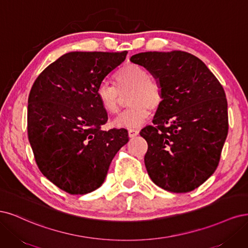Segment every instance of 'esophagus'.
<instances>
[{
    "label": "esophagus",
    "instance_id": "34e87169",
    "mask_svg": "<svg viewBox=\"0 0 248 248\" xmlns=\"http://www.w3.org/2000/svg\"><path fill=\"white\" fill-rule=\"evenodd\" d=\"M139 134V131L136 130V129H130L129 130V136L130 138H135L136 136H137Z\"/></svg>",
    "mask_w": 248,
    "mask_h": 248
}]
</instances>
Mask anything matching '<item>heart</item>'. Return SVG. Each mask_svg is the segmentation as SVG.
I'll return each mask as SVG.
<instances>
[{"label":"heart","mask_w":248,"mask_h":248,"mask_svg":"<svg viewBox=\"0 0 248 248\" xmlns=\"http://www.w3.org/2000/svg\"><path fill=\"white\" fill-rule=\"evenodd\" d=\"M115 86L102 83L97 89V99L102 109L108 114H115L119 110L121 93L131 91L129 105L112 123L116 127L136 129L145 123L150 109H157L163 102V87L156 79L149 76V72L137 63H125L114 76Z\"/></svg>","instance_id":"b5f03b06"}]
</instances>
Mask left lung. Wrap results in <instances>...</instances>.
<instances>
[{
	"mask_svg": "<svg viewBox=\"0 0 248 248\" xmlns=\"http://www.w3.org/2000/svg\"><path fill=\"white\" fill-rule=\"evenodd\" d=\"M130 61L163 87V102L140 135L147 141V173L172 193H188L217 170L228 135V103L217 78L186 51H148Z\"/></svg>",
	"mask_w": 248,
	"mask_h": 248,
	"instance_id": "left-lung-1",
	"label": "left lung"
}]
</instances>
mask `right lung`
I'll return each mask as SVG.
<instances>
[{
  "instance_id": "right-lung-1",
  "label": "right lung",
  "mask_w": 248,
  "mask_h": 248,
  "mask_svg": "<svg viewBox=\"0 0 248 248\" xmlns=\"http://www.w3.org/2000/svg\"><path fill=\"white\" fill-rule=\"evenodd\" d=\"M123 52L73 51L38 76L29 95L28 136L39 170L71 195L102 186L114 155L129 141L125 129L102 131L108 115L97 99Z\"/></svg>"
}]
</instances>
